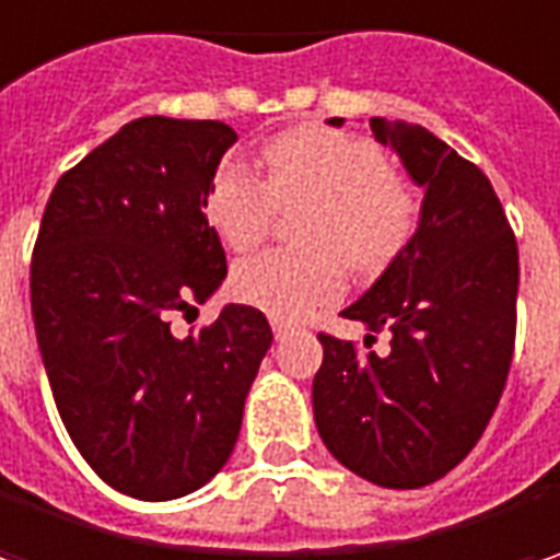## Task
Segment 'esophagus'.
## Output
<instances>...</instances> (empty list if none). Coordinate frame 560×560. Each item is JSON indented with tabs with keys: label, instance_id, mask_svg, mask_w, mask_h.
Segmentation results:
<instances>
[{
	"label": "esophagus",
	"instance_id": "34e87169",
	"mask_svg": "<svg viewBox=\"0 0 560 560\" xmlns=\"http://www.w3.org/2000/svg\"><path fill=\"white\" fill-rule=\"evenodd\" d=\"M272 335H276V341H281V338L288 335V328L281 326V323H272Z\"/></svg>",
	"mask_w": 560,
	"mask_h": 560
}]
</instances>
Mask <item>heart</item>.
Listing matches in <instances>:
<instances>
[{"instance_id":"1","label":"heart","mask_w":560,"mask_h":560,"mask_svg":"<svg viewBox=\"0 0 560 560\" xmlns=\"http://www.w3.org/2000/svg\"><path fill=\"white\" fill-rule=\"evenodd\" d=\"M301 250H266L234 266L232 288L244 304L281 323H298L345 291L351 269H378L417 225V194L388 172L373 140L294 128L262 150V182L237 159H225L207 184L203 215L232 250L256 247L276 207H298Z\"/></svg>"}]
</instances>
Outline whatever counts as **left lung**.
<instances>
[{
	"label": "left lung",
	"mask_w": 560,
	"mask_h": 560,
	"mask_svg": "<svg viewBox=\"0 0 560 560\" xmlns=\"http://www.w3.org/2000/svg\"><path fill=\"white\" fill-rule=\"evenodd\" d=\"M370 128L423 190L420 219L401 254L341 313L385 328L392 348L360 353L319 335L313 417L351 474L420 489L470 454L499 407L517 326V241L489 178L445 140L410 121L370 118Z\"/></svg>",
	"instance_id": "obj_1"
}]
</instances>
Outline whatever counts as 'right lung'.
I'll list each match as a JSON object with an SVG mask.
<instances>
[{
	"instance_id": "1",
	"label": "right lung",
	"mask_w": 560,
	"mask_h": 560,
	"mask_svg": "<svg viewBox=\"0 0 560 560\" xmlns=\"http://www.w3.org/2000/svg\"><path fill=\"white\" fill-rule=\"evenodd\" d=\"M234 140L225 121H128L61 175L39 222L31 310L49 388L93 474L131 499H182L225 467L272 345L244 304L172 335V313L229 276L203 194Z\"/></svg>"
}]
</instances>
